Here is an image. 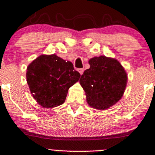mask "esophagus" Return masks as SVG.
I'll return each mask as SVG.
<instances>
[{
  "instance_id": "34e87169",
  "label": "esophagus",
  "mask_w": 155,
  "mask_h": 155,
  "mask_svg": "<svg viewBox=\"0 0 155 155\" xmlns=\"http://www.w3.org/2000/svg\"><path fill=\"white\" fill-rule=\"evenodd\" d=\"M78 71H79V74L81 75V74H82L83 72H84V69H83V68H79V69H78Z\"/></svg>"
}]
</instances>
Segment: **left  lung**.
Segmentation results:
<instances>
[{
	"mask_svg": "<svg viewBox=\"0 0 155 155\" xmlns=\"http://www.w3.org/2000/svg\"><path fill=\"white\" fill-rule=\"evenodd\" d=\"M89 64L90 68L79 80L87 102L95 109H108L122 98L127 86V73L118 60L103 55L91 58Z\"/></svg>",
	"mask_w": 155,
	"mask_h": 155,
	"instance_id": "left-lung-1",
	"label": "left lung"
}]
</instances>
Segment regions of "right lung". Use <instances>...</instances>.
<instances>
[{"label": "right lung", "instance_id": "add662e5", "mask_svg": "<svg viewBox=\"0 0 155 155\" xmlns=\"http://www.w3.org/2000/svg\"><path fill=\"white\" fill-rule=\"evenodd\" d=\"M80 74L71 62L56 54H42L28 65L26 78L33 98L41 106L51 108L64 104L68 89Z\"/></svg>", "mask_w": 155, "mask_h": 155}]
</instances>
